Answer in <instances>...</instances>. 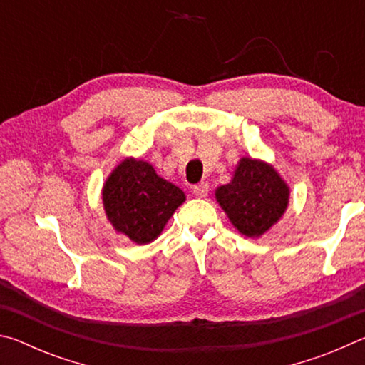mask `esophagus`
Masks as SVG:
<instances>
[{"label": "esophagus", "mask_w": 365, "mask_h": 365, "mask_svg": "<svg viewBox=\"0 0 365 365\" xmlns=\"http://www.w3.org/2000/svg\"><path fill=\"white\" fill-rule=\"evenodd\" d=\"M207 191H209V187H207V183H197V185H195L193 187V193H195V196H197V197H206L207 196Z\"/></svg>", "instance_id": "obj_1"}]
</instances>
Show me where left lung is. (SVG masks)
I'll return each instance as SVG.
<instances>
[{
    "mask_svg": "<svg viewBox=\"0 0 365 365\" xmlns=\"http://www.w3.org/2000/svg\"><path fill=\"white\" fill-rule=\"evenodd\" d=\"M215 200L240 233L259 238L285 214L289 187L272 164L242 158L230 183L215 190Z\"/></svg>",
    "mask_w": 365,
    "mask_h": 365,
    "instance_id": "obj_1",
    "label": "left lung"
}]
</instances>
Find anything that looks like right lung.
<instances>
[{
    "label": "right lung",
    "instance_id": "obj_1",
    "mask_svg": "<svg viewBox=\"0 0 365 365\" xmlns=\"http://www.w3.org/2000/svg\"><path fill=\"white\" fill-rule=\"evenodd\" d=\"M103 206L117 233L137 245L156 240L187 196L150 163L125 158L103 185Z\"/></svg>",
    "mask_w": 365,
    "mask_h": 365
}]
</instances>
